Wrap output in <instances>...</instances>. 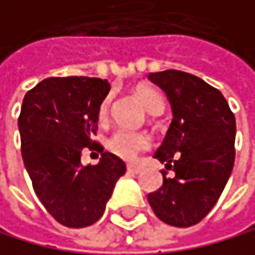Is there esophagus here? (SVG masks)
I'll return each mask as SVG.
<instances>
[{
  "instance_id": "esophagus-1",
  "label": "esophagus",
  "mask_w": 255,
  "mask_h": 255,
  "mask_svg": "<svg viewBox=\"0 0 255 255\" xmlns=\"http://www.w3.org/2000/svg\"><path fill=\"white\" fill-rule=\"evenodd\" d=\"M128 171L129 173H132V174H138L140 171H141V166H138V165H128Z\"/></svg>"
}]
</instances>
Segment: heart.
<instances>
[{"label":"heart","mask_w":255,"mask_h":255,"mask_svg":"<svg viewBox=\"0 0 255 255\" xmlns=\"http://www.w3.org/2000/svg\"><path fill=\"white\" fill-rule=\"evenodd\" d=\"M141 103L146 107V111L152 115H159L163 111V100L162 96L151 87H140L137 92ZM111 107V96H107L101 104L100 115L106 118ZM149 146V138L146 134L134 132L129 129H117L107 140V148L115 155L126 160H132L137 157V154Z\"/></svg>","instance_id":"1"}]
</instances>
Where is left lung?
I'll use <instances>...</instances> for the list:
<instances>
[{"label":"left lung","mask_w":255,"mask_h":255,"mask_svg":"<svg viewBox=\"0 0 255 255\" xmlns=\"http://www.w3.org/2000/svg\"><path fill=\"white\" fill-rule=\"evenodd\" d=\"M171 104L173 121L154 157L174 176L148 201L155 217L176 228L198 224L217 204L235 160V117L220 90L177 70L149 73Z\"/></svg>","instance_id":"left-lung-1"}]
</instances>
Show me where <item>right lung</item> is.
<instances>
[{
    "label": "right lung",
    "mask_w": 255,
    "mask_h": 255,
    "mask_svg": "<svg viewBox=\"0 0 255 255\" xmlns=\"http://www.w3.org/2000/svg\"><path fill=\"white\" fill-rule=\"evenodd\" d=\"M111 85L85 76L48 78L24 95L18 129L21 155L34 192L48 213L67 228H85L103 217L126 163L92 140ZM84 147L102 159L84 167Z\"/></svg>",
    "instance_id": "right-lung-1"
}]
</instances>
